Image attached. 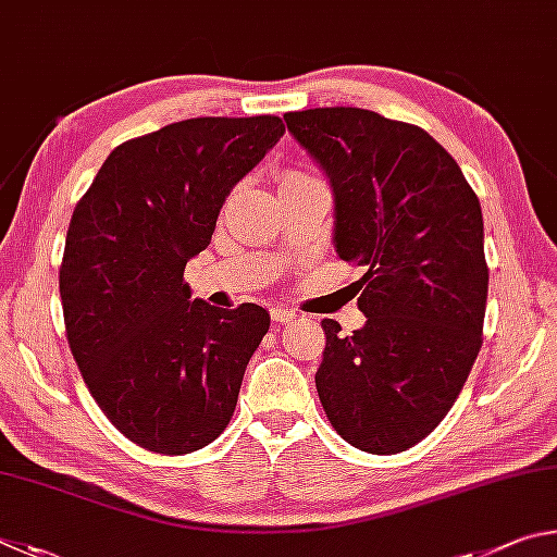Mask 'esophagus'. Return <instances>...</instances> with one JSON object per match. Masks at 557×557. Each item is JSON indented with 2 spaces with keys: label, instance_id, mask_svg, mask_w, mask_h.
<instances>
[{
  "label": "esophagus",
  "instance_id": "34e87169",
  "mask_svg": "<svg viewBox=\"0 0 557 557\" xmlns=\"http://www.w3.org/2000/svg\"><path fill=\"white\" fill-rule=\"evenodd\" d=\"M298 315H296V310H290V308H284V306H276V308H271V320L273 323H278V325H284V323H294Z\"/></svg>",
  "mask_w": 557,
  "mask_h": 557
}]
</instances>
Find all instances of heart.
<instances>
[{
  "instance_id": "b5f03b06",
  "label": "heart",
  "mask_w": 557,
  "mask_h": 557,
  "mask_svg": "<svg viewBox=\"0 0 557 557\" xmlns=\"http://www.w3.org/2000/svg\"><path fill=\"white\" fill-rule=\"evenodd\" d=\"M298 181H308V175L300 173V171H294V169L281 173V185H290V183H298Z\"/></svg>"
}]
</instances>
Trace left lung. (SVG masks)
Here are the masks:
<instances>
[{
	"label": "left lung",
	"mask_w": 557,
	"mask_h": 557,
	"mask_svg": "<svg viewBox=\"0 0 557 557\" xmlns=\"http://www.w3.org/2000/svg\"><path fill=\"white\" fill-rule=\"evenodd\" d=\"M335 193V249L357 261L367 325L323 320L315 386L339 437L396 455L450 411L482 347L484 222L460 165L421 126L359 107L284 114Z\"/></svg>",
	"instance_id": "1"
}]
</instances>
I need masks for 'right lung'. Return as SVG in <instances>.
I'll return each instance as SVG.
<instances>
[{
    "label": "right lung",
    "instance_id": "obj_1",
    "mask_svg": "<svg viewBox=\"0 0 557 557\" xmlns=\"http://www.w3.org/2000/svg\"><path fill=\"white\" fill-rule=\"evenodd\" d=\"M284 132L273 114L173 122L116 146L75 205L58 271L67 345L102 413L146 450H200L234 413L269 313L190 300L183 271Z\"/></svg>",
    "mask_w": 557,
    "mask_h": 557
}]
</instances>
